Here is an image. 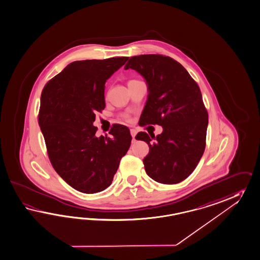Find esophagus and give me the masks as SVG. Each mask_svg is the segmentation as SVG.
<instances>
[{
  "instance_id": "1",
  "label": "esophagus",
  "mask_w": 260,
  "mask_h": 260,
  "mask_svg": "<svg viewBox=\"0 0 260 260\" xmlns=\"http://www.w3.org/2000/svg\"><path fill=\"white\" fill-rule=\"evenodd\" d=\"M130 133H131V136H132V138L135 139V137H136V135H137V131L135 130V129H131L130 130Z\"/></svg>"
}]
</instances>
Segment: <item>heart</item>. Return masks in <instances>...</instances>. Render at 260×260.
<instances>
[{
  "label": "heart",
  "mask_w": 260,
  "mask_h": 260,
  "mask_svg": "<svg viewBox=\"0 0 260 260\" xmlns=\"http://www.w3.org/2000/svg\"><path fill=\"white\" fill-rule=\"evenodd\" d=\"M126 119H127V120H129V119H128V118H127V117H126Z\"/></svg>",
  "instance_id": "1"
}]
</instances>
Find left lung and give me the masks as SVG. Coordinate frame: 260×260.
Instances as JSON below:
<instances>
[{"mask_svg":"<svg viewBox=\"0 0 260 260\" xmlns=\"http://www.w3.org/2000/svg\"><path fill=\"white\" fill-rule=\"evenodd\" d=\"M144 78L148 88L140 125L158 124L156 137L140 132L150 152L143 159L146 173L162 184H177L192 173L206 147L208 115L200 88L177 61L160 54L130 57L124 70Z\"/></svg>","mask_w":260,"mask_h":260,"instance_id":"left-lung-1","label":"left lung"}]
</instances>
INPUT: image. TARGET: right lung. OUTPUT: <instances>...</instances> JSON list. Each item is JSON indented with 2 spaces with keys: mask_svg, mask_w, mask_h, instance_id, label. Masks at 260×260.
Returning <instances> with one entry per match:
<instances>
[{
  "mask_svg": "<svg viewBox=\"0 0 260 260\" xmlns=\"http://www.w3.org/2000/svg\"><path fill=\"white\" fill-rule=\"evenodd\" d=\"M129 57L82 60L69 64L49 81L40 97L39 124L55 172L80 192L110 186L132 137L115 124L111 137H97L95 113L105 109L107 79Z\"/></svg>",
  "mask_w": 260,
  "mask_h": 260,
  "instance_id": "1",
  "label": "right lung"
}]
</instances>
